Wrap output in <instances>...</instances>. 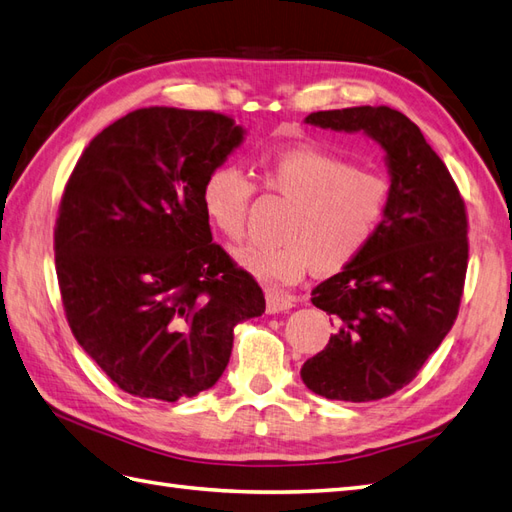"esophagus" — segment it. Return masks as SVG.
Returning <instances> with one entry per match:
<instances>
[{
    "mask_svg": "<svg viewBox=\"0 0 512 512\" xmlns=\"http://www.w3.org/2000/svg\"><path fill=\"white\" fill-rule=\"evenodd\" d=\"M292 305H294V299L290 294H283L277 290H266V312L268 314L288 312Z\"/></svg>",
    "mask_w": 512,
    "mask_h": 512,
    "instance_id": "esophagus-1",
    "label": "esophagus"
}]
</instances>
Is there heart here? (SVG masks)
<instances>
[{
  "label": "heart",
  "mask_w": 512,
  "mask_h": 512,
  "mask_svg": "<svg viewBox=\"0 0 512 512\" xmlns=\"http://www.w3.org/2000/svg\"><path fill=\"white\" fill-rule=\"evenodd\" d=\"M255 178L266 194L290 202L279 244L237 253V264L266 285H292L312 266L318 275L349 268L375 240L390 200L384 174L314 146L264 154ZM253 196L255 183L233 165L211 170L202 183V209L229 242L244 240Z\"/></svg>",
  "instance_id": "obj_1"
}]
</instances>
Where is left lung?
<instances>
[{
    "mask_svg": "<svg viewBox=\"0 0 512 512\" xmlns=\"http://www.w3.org/2000/svg\"><path fill=\"white\" fill-rule=\"evenodd\" d=\"M305 122L362 130L386 150L382 227L360 259L312 290L336 334L301 368L320 397L377 401L419 375L458 316L469 259L465 200L419 126L390 106L318 111Z\"/></svg>",
    "mask_w": 512,
    "mask_h": 512,
    "instance_id": "8db88e82",
    "label": "left lung"
}]
</instances>
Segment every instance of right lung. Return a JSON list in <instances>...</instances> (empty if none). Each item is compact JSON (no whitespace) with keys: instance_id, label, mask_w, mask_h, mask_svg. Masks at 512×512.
I'll list each match as a JSON object with an SVG mask.
<instances>
[{"instance_id":"1","label":"right lung","mask_w":512,"mask_h":512,"mask_svg":"<svg viewBox=\"0 0 512 512\" xmlns=\"http://www.w3.org/2000/svg\"><path fill=\"white\" fill-rule=\"evenodd\" d=\"M242 137L229 115L150 106L95 135L65 185L54 255L67 323L128 395L211 388L235 325L266 310L202 209V183Z\"/></svg>"}]
</instances>
